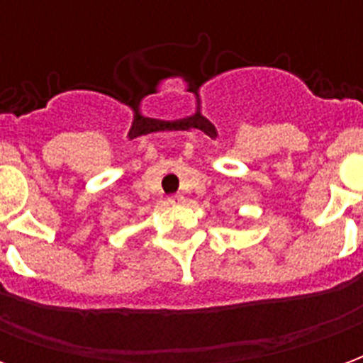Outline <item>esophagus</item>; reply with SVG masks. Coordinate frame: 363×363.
I'll list each match as a JSON object with an SVG mask.
<instances>
[{
	"mask_svg": "<svg viewBox=\"0 0 363 363\" xmlns=\"http://www.w3.org/2000/svg\"><path fill=\"white\" fill-rule=\"evenodd\" d=\"M167 200H169V204H179V202H182V196L181 194H173V196H169Z\"/></svg>",
	"mask_w": 363,
	"mask_h": 363,
	"instance_id": "obj_1",
	"label": "esophagus"
}]
</instances>
